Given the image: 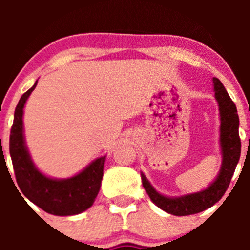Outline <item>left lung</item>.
Here are the masks:
<instances>
[{"mask_svg":"<svg viewBox=\"0 0 250 250\" xmlns=\"http://www.w3.org/2000/svg\"><path fill=\"white\" fill-rule=\"evenodd\" d=\"M214 93L218 102L219 115H220V150H221V167L219 174L208 188L202 191L178 197H168L157 192L150 181L141 172V181L146 193L158 208L176 216L197 214L210 208L221 200L228 190L230 181L236 169V166L241 156V139L238 134L239 118L234 103L226 92L225 87L218 78H213Z\"/></svg>","mask_w":250,"mask_h":250,"instance_id":"left-lung-1","label":"left lung"}]
</instances>
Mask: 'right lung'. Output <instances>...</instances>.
I'll return each mask as SVG.
<instances>
[{"label": "right lung", "instance_id": "obj_1", "mask_svg": "<svg viewBox=\"0 0 250 250\" xmlns=\"http://www.w3.org/2000/svg\"><path fill=\"white\" fill-rule=\"evenodd\" d=\"M35 84L21 95L14 111L9 137V153L18 186L22 195L47 213L58 216L76 215L93 206L102 186L106 156L98 157L76 175L55 179L40 172L31 160L24 137V107Z\"/></svg>", "mask_w": 250, "mask_h": 250}]
</instances>
